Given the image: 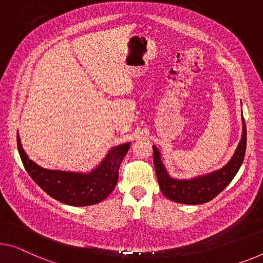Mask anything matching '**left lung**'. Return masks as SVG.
<instances>
[{"mask_svg":"<svg viewBox=\"0 0 263 263\" xmlns=\"http://www.w3.org/2000/svg\"><path fill=\"white\" fill-rule=\"evenodd\" d=\"M247 146V128L242 116V136L237 145L236 151L232 159L216 171L210 174L197 176L190 179L172 178L166 171L160 158V152L155 145L154 147V165L158 179L160 191L166 198L182 204H202L216 197L227 185L233 181L242 163H243Z\"/></svg>","mask_w":263,"mask_h":263,"instance_id":"obj_1","label":"left lung"}]
</instances>
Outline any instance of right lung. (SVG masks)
<instances>
[{"instance_id":"add662e5","label":"right lung","mask_w":263,"mask_h":263,"mask_svg":"<svg viewBox=\"0 0 263 263\" xmlns=\"http://www.w3.org/2000/svg\"><path fill=\"white\" fill-rule=\"evenodd\" d=\"M17 148L25 169L46 194L65 204L86 206L104 201L115 190L119 166L130 143L112 147L99 165L89 172L49 170L37 165L23 150L18 135Z\"/></svg>"}]
</instances>
